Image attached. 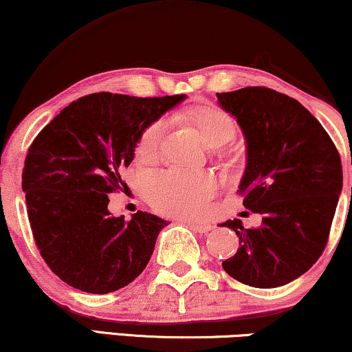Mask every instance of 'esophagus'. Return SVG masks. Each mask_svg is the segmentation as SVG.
Masks as SVG:
<instances>
[{"mask_svg":"<svg viewBox=\"0 0 352 352\" xmlns=\"http://www.w3.org/2000/svg\"><path fill=\"white\" fill-rule=\"evenodd\" d=\"M187 223H189L192 229L197 230V232H200V234H205V232H208V230L213 229V226L208 223H199V221H187Z\"/></svg>","mask_w":352,"mask_h":352,"instance_id":"obj_1","label":"esophagus"}]
</instances>
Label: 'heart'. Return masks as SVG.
<instances>
[{
	"instance_id": "heart-1",
	"label": "heart",
	"mask_w": 352,
	"mask_h": 352,
	"mask_svg": "<svg viewBox=\"0 0 352 352\" xmlns=\"http://www.w3.org/2000/svg\"><path fill=\"white\" fill-rule=\"evenodd\" d=\"M189 122L199 131L206 147L223 146L234 136V120L218 105H199L189 112ZM165 131L162 120L144 129L136 142L134 155L139 162L157 157ZM216 190V179L208 173L157 171L147 176L146 192L153 208L163 214L190 216L200 213Z\"/></svg>"
}]
</instances>
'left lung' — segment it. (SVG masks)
<instances>
[{
    "mask_svg": "<svg viewBox=\"0 0 352 352\" xmlns=\"http://www.w3.org/2000/svg\"><path fill=\"white\" fill-rule=\"evenodd\" d=\"M247 139L239 190L243 206L263 214L259 228L240 219L239 250L223 261L235 280L256 288L285 285L309 271L324 252L343 189L341 158L324 126L290 96L248 86L216 93Z\"/></svg>",
    "mask_w": 352,
    "mask_h": 352,
    "instance_id": "obj_1",
    "label": "left lung"
}]
</instances>
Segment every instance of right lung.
<instances>
[{"instance_id": "1", "label": "right lung", "mask_w": 352, "mask_h": 352, "mask_svg": "<svg viewBox=\"0 0 352 352\" xmlns=\"http://www.w3.org/2000/svg\"><path fill=\"white\" fill-rule=\"evenodd\" d=\"M186 99L94 93L60 110L28 147L22 173L33 239L60 280L105 295L131 283L170 223L138 211L113 218L109 194L124 184L141 133Z\"/></svg>"}]
</instances>
